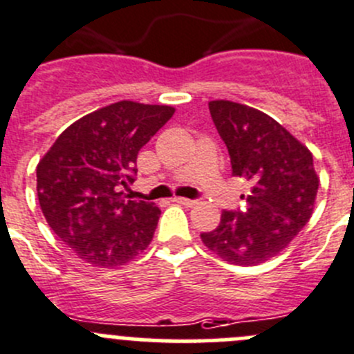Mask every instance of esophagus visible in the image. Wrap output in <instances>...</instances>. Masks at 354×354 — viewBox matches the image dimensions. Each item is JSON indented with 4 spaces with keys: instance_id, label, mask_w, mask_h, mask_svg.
Masks as SVG:
<instances>
[{
    "instance_id": "1",
    "label": "esophagus",
    "mask_w": 354,
    "mask_h": 354,
    "mask_svg": "<svg viewBox=\"0 0 354 354\" xmlns=\"http://www.w3.org/2000/svg\"><path fill=\"white\" fill-rule=\"evenodd\" d=\"M173 202H176V204L185 205V207H192V205L197 204V202L192 201V198H185V197H174Z\"/></svg>"
}]
</instances>
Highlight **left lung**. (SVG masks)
Returning <instances> with one entry per match:
<instances>
[{
  "label": "left lung",
  "mask_w": 354,
  "mask_h": 354,
  "mask_svg": "<svg viewBox=\"0 0 354 354\" xmlns=\"http://www.w3.org/2000/svg\"><path fill=\"white\" fill-rule=\"evenodd\" d=\"M209 111L228 149L232 174L245 180L250 190L245 209L223 211L218 228L201 239L221 259L254 266L286 249L310 221L320 183L313 156L257 109L212 100Z\"/></svg>",
  "instance_id": "obj_1"
}]
</instances>
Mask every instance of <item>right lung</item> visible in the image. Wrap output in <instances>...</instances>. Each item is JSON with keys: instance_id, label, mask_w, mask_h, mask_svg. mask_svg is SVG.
Wrapping results in <instances>:
<instances>
[{"instance_id": "1", "label": "right lung", "mask_w": 354, "mask_h": 354, "mask_svg": "<svg viewBox=\"0 0 354 354\" xmlns=\"http://www.w3.org/2000/svg\"><path fill=\"white\" fill-rule=\"evenodd\" d=\"M169 105L122 100L68 126L36 167L37 198L55 235L82 261L114 268L149 247L160 209L126 201L140 149L173 118Z\"/></svg>"}]
</instances>
